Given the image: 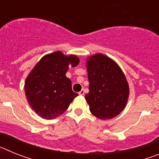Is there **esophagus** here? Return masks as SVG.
I'll return each mask as SVG.
<instances>
[{
  "instance_id": "34e87169",
  "label": "esophagus",
  "mask_w": 159,
  "mask_h": 159,
  "mask_svg": "<svg viewBox=\"0 0 159 159\" xmlns=\"http://www.w3.org/2000/svg\"><path fill=\"white\" fill-rule=\"evenodd\" d=\"M79 95H84V90H81L80 92H79Z\"/></svg>"
}]
</instances>
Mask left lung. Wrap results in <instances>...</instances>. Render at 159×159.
I'll return each instance as SVG.
<instances>
[{
	"instance_id": "left-lung-1",
	"label": "left lung",
	"mask_w": 159,
	"mask_h": 159,
	"mask_svg": "<svg viewBox=\"0 0 159 159\" xmlns=\"http://www.w3.org/2000/svg\"><path fill=\"white\" fill-rule=\"evenodd\" d=\"M89 92L85 99L93 116L111 119L122 112L129 97V85L124 73L113 60L101 53L87 60Z\"/></svg>"
}]
</instances>
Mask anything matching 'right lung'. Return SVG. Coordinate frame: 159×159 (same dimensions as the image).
<instances>
[{
  "label": "right lung",
  "instance_id": "obj_1",
  "mask_svg": "<svg viewBox=\"0 0 159 159\" xmlns=\"http://www.w3.org/2000/svg\"><path fill=\"white\" fill-rule=\"evenodd\" d=\"M80 60L75 55L64 56L57 51L42 57L25 80V90L32 110L44 119H56L67 110L78 95L66 76L69 65Z\"/></svg>",
  "mask_w": 159,
  "mask_h": 159
}]
</instances>
